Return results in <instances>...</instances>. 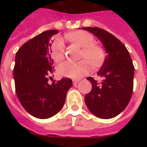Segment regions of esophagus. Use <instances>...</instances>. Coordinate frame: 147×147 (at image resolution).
I'll return each mask as SVG.
<instances>
[{
  "label": "esophagus",
  "mask_w": 147,
  "mask_h": 147,
  "mask_svg": "<svg viewBox=\"0 0 147 147\" xmlns=\"http://www.w3.org/2000/svg\"><path fill=\"white\" fill-rule=\"evenodd\" d=\"M72 82H73V85H77V84L79 82V80H78V79H74Z\"/></svg>",
  "instance_id": "esophagus-1"
}]
</instances>
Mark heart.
<instances>
[{
    "label": "heart",
    "instance_id": "heart-1",
    "mask_svg": "<svg viewBox=\"0 0 147 147\" xmlns=\"http://www.w3.org/2000/svg\"><path fill=\"white\" fill-rule=\"evenodd\" d=\"M67 38L79 47H82V59L78 62L67 61L58 66L57 72L62 77L78 79L88 72L91 63L94 66H98L102 63L105 59V52L100 47L94 44V38L92 34L86 31H77L69 33ZM51 53L53 60L56 62L62 61L65 57L64 40L59 36L55 38L51 44Z\"/></svg>",
    "mask_w": 147,
    "mask_h": 147
}]
</instances>
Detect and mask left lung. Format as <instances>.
Instances as JSON below:
<instances>
[{
    "mask_svg": "<svg viewBox=\"0 0 147 147\" xmlns=\"http://www.w3.org/2000/svg\"><path fill=\"white\" fill-rule=\"evenodd\" d=\"M93 33L105 48V60L97 75L102 78L98 82L93 77L92 91L85 101L92 114L103 119L118 115L127 106L133 94L134 66L126 47L109 32L98 27H82Z\"/></svg>",
    "mask_w": 147,
    "mask_h": 147,
    "instance_id": "obj_1",
    "label": "left lung"
}]
</instances>
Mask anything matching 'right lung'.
<instances>
[{"instance_id": "1", "label": "right lung", "mask_w": 147, "mask_h": 147, "mask_svg": "<svg viewBox=\"0 0 147 147\" xmlns=\"http://www.w3.org/2000/svg\"><path fill=\"white\" fill-rule=\"evenodd\" d=\"M56 33V30L42 32L16 53L13 78L17 98L24 109L36 118H49L60 111L72 85L69 78L48 83L54 71L50 38Z\"/></svg>"}]
</instances>
